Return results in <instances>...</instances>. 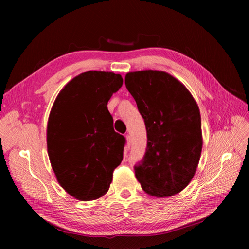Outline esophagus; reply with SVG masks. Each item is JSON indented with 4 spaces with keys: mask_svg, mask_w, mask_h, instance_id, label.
Here are the masks:
<instances>
[{
    "mask_svg": "<svg viewBox=\"0 0 249 249\" xmlns=\"http://www.w3.org/2000/svg\"><path fill=\"white\" fill-rule=\"evenodd\" d=\"M125 139H126L125 148L129 149V148H130V146H131V142H132V139H131V136H130V135H125Z\"/></svg>",
    "mask_w": 249,
    "mask_h": 249,
    "instance_id": "esophagus-1",
    "label": "esophagus"
}]
</instances>
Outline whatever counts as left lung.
<instances>
[{
  "instance_id": "left-lung-1",
  "label": "left lung",
  "mask_w": 249,
  "mask_h": 249,
  "mask_svg": "<svg viewBox=\"0 0 249 249\" xmlns=\"http://www.w3.org/2000/svg\"><path fill=\"white\" fill-rule=\"evenodd\" d=\"M124 83L147 134L145 154L135 166V175L147 194L171 196L191 182L200 159L197 104L182 83L165 71L127 72Z\"/></svg>"
}]
</instances>
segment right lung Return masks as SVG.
I'll return each mask as SVG.
<instances>
[{"instance_id": "add662e5", "label": "right lung", "mask_w": 249, "mask_h": 249, "mask_svg": "<svg viewBox=\"0 0 249 249\" xmlns=\"http://www.w3.org/2000/svg\"><path fill=\"white\" fill-rule=\"evenodd\" d=\"M123 82L114 72H83L67 83L52 107L47 129L52 168L63 189L79 200L106 194L123 161L125 138L113 129L107 108Z\"/></svg>"}]
</instances>
